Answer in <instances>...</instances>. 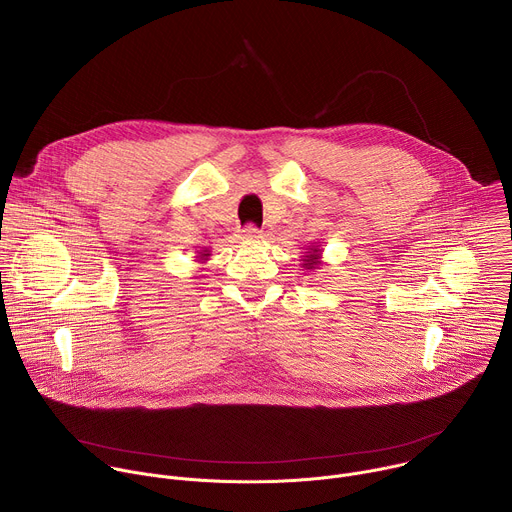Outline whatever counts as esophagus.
Here are the masks:
<instances>
[{"label": "esophagus", "mask_w": 512, "mask_h": 512, "mask_svg": "<svg viewBox=\"0 0 512 512\" xmlns=\"http://www.w3.org/2000/svg\"><path fill=\"white\" fill-rule=\"evenodd\" d=\"M241 233H243V237H247V239H255V237H259V229L253 225V223H249V225H245L243 229H241Z\"/></svg>", "instance_id": "obj_1"}]
</instances>
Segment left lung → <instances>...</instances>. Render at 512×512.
Returning a JSON list of instances; mask_svg holds the SVG:
<instances>
[{
	"mask_svg": "<svg viewBox=\"0 0 512 512\" xmlns=\"http://www.w3.org/2000/svg\"><path fill=\"white\" fill-rule=\"evenodd\" d=\"M318 257H320V249H312L310 255H306V259H304V267L314 269L318 265Z\"/></svg>",
	"mask_w": 512,
	"mask_h": 512,
	"instance_id": "obj_1",
	"label": "left lung"
}]
</instances>
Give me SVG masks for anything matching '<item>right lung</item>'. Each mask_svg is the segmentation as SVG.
<instances>
[{
  "label": "right lung",
  "instance_id": "obj_1",
  "mask_svg": "<svg viewBox=\"0 0 512 512\" xmlns=\"http://www.w3.org/2000/svg\"><path fill=\"white\" fill-rule=\"evenodd\" d=\"M200 257H202V259H206V257H208V253H202V255H200Z\"/></svg>",
  "mask_w": 512,
  "mask_h": 512
}]
</instances>
